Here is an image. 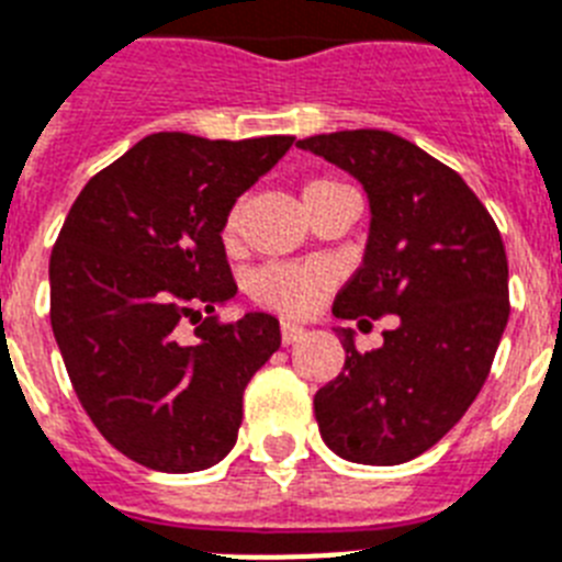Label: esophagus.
Segmentation results:
<instances>
[{
    "label": "esophagus",
    "mask_w": 562,
    "mask_h": 562,
    "mask_svg": "<svg viewBox=\"0 0 562 562\" xmlns=\"http://www.w3.org/2000/svg\"><path fill=\"white\" fill-rule=\"evenodd\" d=\"M280 334H282V346H294V342H300V339L305 337V328L294 323H282Z\"/></svg>",
    "instance_id": "esophagus-1"
}]
</instances>
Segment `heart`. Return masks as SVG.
Returning <instances> with one entry per match:
<instances>
[{"label": "heart", "instance_id": "heart-1", "mask_svg": "<svg viewBox=\"0 0 562 562\" xmlns=\"http://www.w3.org/2000/svg\"><path fill=\"white\" fill-rule=\"evenodd\" d=\"M342 182L331 177H317L311 179L305 186L303 196L308 211L317 202L328 200L331 193L342 191ZM239 243V211L231 209L223 223V245L225 248H237ZM328 289V273L317 266H296V262H271V266L259 268L251 277V291L254 303L262 308H271L285 317H305L311 311L317 308L319 296Z\"/></svg>", "mask_w": 562, "mask_h": 562}]
</instances>
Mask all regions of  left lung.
Wrapping results in <instances>:
<instances>
[{
  "label": "left lung",
  "instance_id": "obj_1",
  "mask_svg": "<svg viewBox=\"0 0 562 562\" xmlns=\"http://www.w3.org/2000/svg\"><path fill=\"white\" fill-rule=\"evenodd\" d=\"M296 145L369 193L366 257L334 317L397 314L366 353L351 328H337L346 366L314 394L319 434L351 463H408L454 428L492 371L512 311L506 245L463 177L403 136L362 128Z\"/></svg>",
  "mask_w": 562,
  "mask_h": 562
}]
</instances>
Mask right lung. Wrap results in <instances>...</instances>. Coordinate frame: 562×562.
I'll return each instance as SVG.
<instances>
[{
  "label": "right lung",
  "instance_id": "1",
  "mask_svg": "<svg viewBox=\"0 0 562 562\" xmlns=\"http://www.w3.org/2000/svg\"><path fill=\"white\" fill-rule=\"evenodd\" d=\"M291 143L150 134L88 179L65 216L50 254L56 346L99 434L145 469L220 463L245 385L280 348L271 314L220 323L214 308L237 294L225 216ZM182 318L198 323L193 344L178 339Z\"/></svg>",
  "mask_w": 562,
  "mask_h": 562
}]
</instances>
